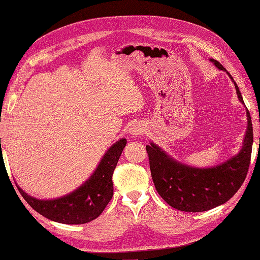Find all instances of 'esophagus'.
<instances>
[{
	"label": "esophagus",
	"mask_w": 260,
	"mask_h": 260,
	"mask_svg": "<svg viewBox=\"0 0 260 260\" xmlns=\"http://www.w3.org/2000/svg\"><path fill=\"white\" fill-rule=\"evenodd\" d=\"M129 133H131V135H133V136L142 135L143 133H144V127H143L140 124H135V125H133V126L131 127Z\"/></svg>",
	"instance_id": "esophagus-1"
}]
</instances>
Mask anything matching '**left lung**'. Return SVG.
<instances>
[{"label": "left lung", "mask_w": 260, "mask_h": 260, "mask_svg": "<svg viewBox=\"0 0 260 260\" xmlns=\"http://www.w3.org/2000/svg\"><path fill=\"white\" fill-rule=\"evenodd\" d=\"M215 67L225 70L214 59ZM230 79L234 78L227 73ZM239 102L244 99L239 87L234 81ZM247 131L242 147L238 154L212 168H192L175 161L161 147L151 143L146 145L152 179L155 189L163 200L174 209L185 212H202L223 204L235 196L244 183L249 169L252 150V124L247 109Z\"/></svg>", "instance_id": "1"}]
</instances>
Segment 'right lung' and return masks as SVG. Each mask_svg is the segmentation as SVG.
Listing matches in <instances>:
<instances>
[{"label": "right lung", "mask_w": 260, "mask_h": 260, "mask_svg": "<svg viewBox=\"0 0 260 260\" xmlns=\"http://www.w3.org/2000/svg\"><path fill=\"white\" fill-rule=\"evenodd\" d=\"M125 146L126 139H121L110 146L90 178L78 189L64 197L52 200H39L27 194L19 185L16 186L32 209L52 221L66 224L90 222L99 217L112 200L113 173Z\"/></svg>", "instance_id": "obj_1"}]
</instances>
